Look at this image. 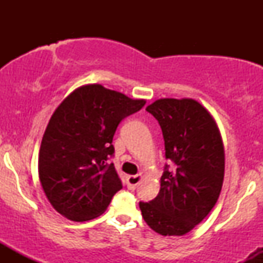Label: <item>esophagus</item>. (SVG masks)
Segmentation results:
<instances>
[{"label": "esophagus", "mask_w": 263, "mask_h": 263, "mask_svg": "<svg viewBox=\"0 0 263 263\" xmlns=\"http://www.w3.org/2000/svg\"><path fill=\"white\" fill-rule=\"evenodd\" d=\"M142 174H136V176H128L127 177V188L128 189H136V186L141 183Z\"/></svg>", "instance_id": "34e87169"}]
</instances>
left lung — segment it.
<instances>
[{"label":"left lung","mask_w":263,"mask_h":263,"mask_svg":"<svg viewBox=\"0 0 263 263\" xmlns=\"http://www.w3.org/2000/svg\"><path fill=\"white\" fill-rule=\"evenodd\" d=\"M146 110L161 126L174 170L165 165L158 195L140 201L142 218L163 236H182L218 201L225 173L222 137L213 115L194 99H159Z\"/></svg>","instance_id":"1"}]
</instances>
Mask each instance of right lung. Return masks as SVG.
<instances>
[{"instance_id": "right-lung-1", "label": "right lung", "mask_w": 263, "mask_h": 263, "mask_svg": "<svg viewBox=\"0 0 263 263\" xmlns=\"http://www.w3.org/2000/svg\"><path fill=\"white\" fill-rule=\"evenodd\" d=\"M146 104L143 99L87 84L60 102L43 138L38 156L42 188L52 206L73 221L100 216L122 183L115 165L112 138L117 126Z\"/></svg>"}]
</instances>
